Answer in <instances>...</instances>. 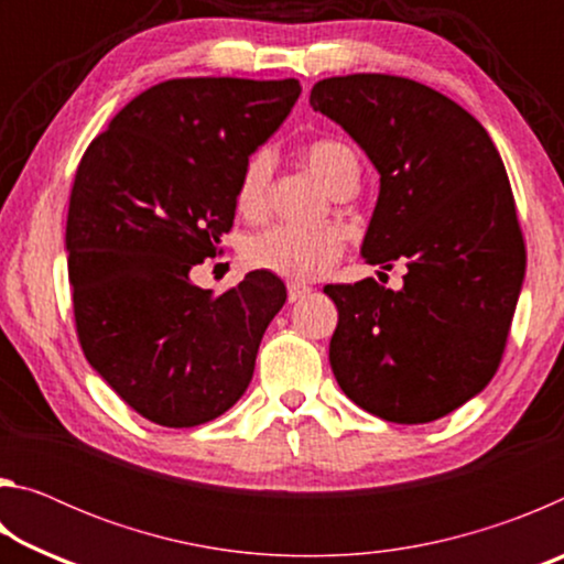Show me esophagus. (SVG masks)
<instances>
[{
	"label": "esophagus",
	"instance_id": "esophagus-1",
	"mask_svg": "<svg viewBox=\"0 0 564 564\" xmlns=\"http://www.w3.org/2000/svg\"><path fill=\"white\" fill-rule=\"evenodd\" d=\"M305 295H311V289L308 285H303V283H289V301L291 303H295V301H303Z\"/></svg>",
	"mask_w": 564,
	"mask_h": 564
}]
</instances>
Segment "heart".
Segmentation results:
<instances>
[{"label":"heart","instance_id":"heart-1","mask_svg":"<svg viewBox=\"0 0 564 564\" xmlns=\"http://www.w3.org/2000/svg\"><path fill=\"white\" fill-rule=\"evenodd\" d=\"M305 164L321 178L330 194L336 191L348 171L358 166L356 154L340 141L321 139L305 147ZM271 161L269 154H256L238 181L236 206L243 216H259L265 206ZM343 238L333 228H295L271 226L253 234L243 243V261L251 269L269 271L289 281H313L326 273L340 256Z\"/></svg>","mask_w":564,"mask_h":564}]
</instances>
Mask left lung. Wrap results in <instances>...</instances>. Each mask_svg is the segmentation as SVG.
<instances>
[{"label": "left lung", "mask_w": 564, "mask_h": 564, "mask_svg": "<svg viewBox=\"0 0 564 564\" xmlns=\"http://www.w3.org/2000/svg\"><path fill=\"white\" fill-rule=\"evenodd\" d=\"M311 107L380 174L360 256L403 261V289L326 285L338 308L330 368L352 403L431 423L490 383L524 281V243L502 159L460 104L390 74L330 76Z\"/></svg>", "instance_id": "obj_1"}]
</instances>
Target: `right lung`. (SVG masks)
Returning a JSON list of instances; mask_svg holds the SVG:
<instances>
[{"mask_svg":"<svg viewBox=\"0 0 564 564\" xmlns=\"http://www.w3.org/2000/svg\"><path fill=\"white\" fill-rule=\"evenodd\" d=\"M301 97L295 79H171L131 99L76 169L66 253L91 368L139 415L194 427L246 393L285 285L251 271L191 283L231 231L248 156Z\"/></svg>","mask_w":564,"mask_h":564,"instance_id":"obj_1","label":"right lung"}]
</instances>
